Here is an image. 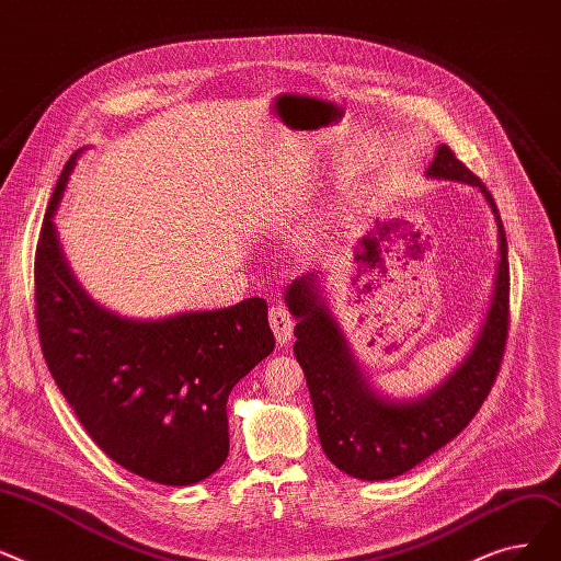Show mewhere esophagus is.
<instances>
[{"mask_svg":"<svg viewBox=\"0 0 561 561\" xmlns=\"http://www.w3.org/2000/svg\"><path fill=\"white\" fill-rule=\"evenodd\" d=\"M270 324H272V331H274L278 344H287L291 340V329H295V319H291L287 308L274 306L270 310Z\"/></svg>","mask_w":561,"mask_h":561,"instance_id":"esophagus-1","label":"esophagus"}]
</instances>
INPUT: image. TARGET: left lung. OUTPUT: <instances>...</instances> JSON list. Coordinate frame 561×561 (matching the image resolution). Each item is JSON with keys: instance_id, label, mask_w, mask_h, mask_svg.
I'll list each match as a JSON object with an SVG mask.
<instances>
[{"instance_id": "1", "label": "left lung", "mask_w": 561, "mask_h": 561, "mask_svg": "<svg viewBox=\"0 0 561 561\" xmlns=\"http://www.w3.org/2000/svg\"><path fill=\"white\" fill-rule=\"evenodd\" d=\"M424 175L477 186L497 226V264L489 308L470 350L436 388L411 399L379 392L365 377L350 340L319 295V272L299 276L285 289V304L297 317L295 356L308 381L319 443L335 468L365 482H383L409 472L466 430L491 392L510 327V260L493 196L445 144L436 148Z\"/></svg>"}]
</instances>
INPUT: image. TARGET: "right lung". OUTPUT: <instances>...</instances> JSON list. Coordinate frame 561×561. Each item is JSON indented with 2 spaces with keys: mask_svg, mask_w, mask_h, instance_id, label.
I'll use <instances>...</instances> for the list:
<instances>
[{
  "mask_svg": "<svg viewBox=\"0 0 561 561\" xmlns=\"http://www.w3.org/2000/svg\"><path fill=\"white\" fill-rule=\"evenodd\" d=\"M79 148L49 198L36 249L45 363L106 457L167 486H192L228 457V394L274 352L264 299L131 319L100 306L70 270L55 215Z\"/></svg>",
  "mask_w": 561,
  "mask_h": 561,
  "instance_id": "add662e5",
  "label": "right lung"
}]
</instances>
